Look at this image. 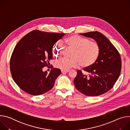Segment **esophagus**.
Wrapping results in <instances>:
<instances>
[{
	"mask_svg": "<svg viewBox=\"0 0 130 130\" xmlns=\"http://www.w3.org/2000/svg\"><path fill=\"white\" fill-rule=\"evenodd\" d=\"M69 71V70H61V72L62 73H67V72H68Z\"/></svg>",
	"mask_w": 130,
	"mask_h": 130,
	"instance_id": "34e87169",
	"label": "esophagus"
}]
</instances>
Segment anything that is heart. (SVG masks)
<instances>
[{
    "mask_svg": "<svg viewBox=\"0 0 130 130\" xmlns=\"http://www.w3.org/2000/svg\"><path fill=\"white\" fill-rule=\"evenodd\" d=\"M65 45L73 49L72 59H60L54 64L55 67L63 70L77 67L80 64L82 67H89L96 62L99 55L100 47L98 43L77 35L68 37L65 40ZM64 50V47L58 41L52 48V54L55 58H59L63 55Z\"/></svg>",
    "mask_w": 130,
    "mask_h": 130,
    "instance_id": "1",
    "label": "heart"
}]
</instances>
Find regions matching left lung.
I'll return each mask as SVG.
<instances>
[{"mask_svg": "<svg viewBox=\"0 0 130 130\" xmlns=\"http://www.w3.org/2000/svg\"><path fill=\"white\" fill-rule=\"evenodd\" d=\"M95 40L100 47V53L96 62L83 70L77 71L73 80L76 88L88 96H97L112 88L118 80L121 69V60L119 52L103 34L98 31L80 33Z\"/></svg>", "mask_w": 130, "mask_h": 130, "instance_id": "obj_1", "label": "left lung"}]
</instances>
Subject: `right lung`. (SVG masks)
Instances as JSON below:
<instances>
[{"label": "right lung", "instance_id": "1", "mask_svg": "<svg viewBox=\"0 0 130 130\" xmlns=\"http://www.w3.org/2000/svg\"><path fill=\"white\" fill-rule=\"evenodd\" d=\"M64 33L33 30L18 42L10 59V71L16 84L27 93L38 96L50 90L61 74L53 68L49 73L43 71L52 59L54 44Z\"/></svg>", "mask_w": 130, "mask_h": 130}]
</instances>
